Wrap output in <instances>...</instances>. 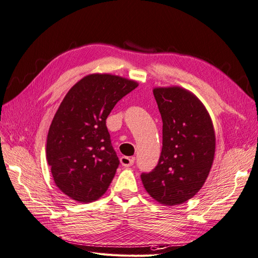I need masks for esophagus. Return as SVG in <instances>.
Segmentation results:
<instances>
[{
  "instance_id": "obj_1",
  "label": "esophagus",
  "mask_w": 258,
  "mask_h": 258,
  "mask_svg": "<svg viewBox=\"0 0 258 258\" xmlns=\"http://www.w3.org/2000/svg\"><path fill=\"white\" fill-rule=\"evenodd\" d=\"M120 163H121L122 166H131L135 163V159L134 158H128V156H121Z\"/></svg>"
}]
</instances>
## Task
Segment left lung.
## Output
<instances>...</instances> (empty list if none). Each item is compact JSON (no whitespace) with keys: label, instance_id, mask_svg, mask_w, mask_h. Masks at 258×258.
<instances>
[{"label":"left lung","instance_id":"obj_1","mask_svg":"<svg viewBox=\"0 0 258 258\" xmlns=\"http://www.w3.org/2000/svg\"><path fill=\"white\" fill-rule=\"evenodd\" d=\"M153 94L163 121V147L156 165L141 174L149 195L165 206L186 203L208 177L216 136L200 100L181 87H158Z\"/></svg>","mask_w":258,"mask_h":258}]
</instances>
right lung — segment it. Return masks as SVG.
<instances>
[{
	"instance_id": "right-lung-1",
	"label": "right lung",
	"mask_w": 258,
	"mask_h": 258,
	"mask_svg": "<svg viewBox=\"0 0 258 258\" xmlns=\"http://www.w3.org/2000/svg\"><path fill=\"white\" fill-rule=\"evenodd\" d=\"M138 86L111 74H91L68 92L50 124L47 161L55 185L80 203L102 197L119 165L106 119Z\"/></svg>"
}]
</instances>
